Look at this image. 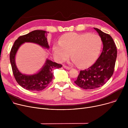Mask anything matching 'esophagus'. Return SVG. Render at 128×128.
<instances>
[{"label": "esophagus", "instance_id": "1", "mask_svg": "<svg viewBox=\"0 0 128 128\" xmlns=\"http://www.w3.org/2000/svg\"><path fill=\"white\" fill-rule=\"evenodd\" d=\"M63 68H64L65 69L68 70H70L71 69V68H70V67L67 66H65V65H63Z\"/></svg>", "mask_w": 128, "mask_h": 128}]
</instances>
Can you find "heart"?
Listing matches in <instances>:
<instances>
[{
    "mask_svg": "<svg viewBox=\"0 0 128 128\" xmlns=\"http://www.w3.org/2000/svg\"><path fill=\"white\" fill-rule=\"evenodd\" d=\"M102 39L96 34L69 32L60 37L53 46L54 56L63 62L70 56L72 62L81 68H87L98 58L101 50Z\"/></svg>",
    "mask_w": 128,
    "mask_h": 128,
    "instance_id": "obj_1",
    "label": "heart"
}]
</instances>
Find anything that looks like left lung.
I'll use <instances>...</instances> for the list:
<instances>
[{"label": "left lung", "mask_w": 128, "mask_h": 128, "mask_svg": "<svg viewBox=\"0 0 128 128\" xmlns=\"http://www.w3.org/2000/svg\"><path fill=\"white\" fill-rule=\"evenodd\" d=\"M98 34L103 45V51L96 62L89 68L80 71L75 84L84 89H94L103 86L112 76L117 58L116 46L112 37L100 30Z\"/></svg>", "instance_id": "1"}]
</instances>
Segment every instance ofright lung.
I'll use <instances>...</instances> for the list:
<instances>
[{
    "label": "right lung",
    "instance_id": "1",
    "mask_svg": "<svg viewBox=\"0 0 128 128\" xmlns=\"http://www.w3.org/2000/svg\"><path fill=\"white\" fill-rule=\"evenodd\" d=\"M42 30H36L28 34L19 37L13 44L10 53V60L14 78L18 84L25 89L30 91H41L48 86L53 78L54 70L62 68L61 64L53 62L46 58L44 64L37 72L26 75L20 72L16 63V53L23 44L26 42L34 43L39 45L43 48L49 49L47 40V33Z\"/></svg>",
    "mask_w": 128,
    "mask_h": 128
}]
</instances>
